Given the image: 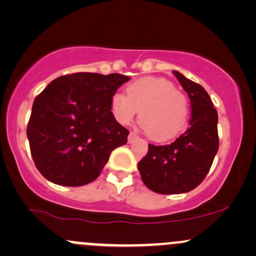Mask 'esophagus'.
Wrapping results in <instances>:
<instances>
[{"label": "esophagus", "instance_id": "1", "mask_svg": "<svg viewBox=\"0 0 256 256\" xmlns=\"http://www.w3.org/2000/svg\"><path fill=\"white\" fill-rule=\"evenodd\" d=\"M138 138V134H135V132H132V131H131L130 134H128V142H134V141H136Z\"/></svg>", "mask_w": 256, "mask_h": 256}]
</instances>
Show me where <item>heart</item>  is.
I'll return each instance as SVG.
<instances>
[{
    "instance_id": "b5f03b06",
    "label": "heart",
    "mask_w": 256,
    "mask_h": 256,
    "mask_svg": "<svg viewBox=\"0 0 256 256\" xmlns=\"http://www.w3.org/2000/svg\"><path fill=\"white\" fill-rule=\"evenodd\" d=\"M112 110L122 125H128L140 110L141 128L156 140L164 141L184 130L188 99L170 80L147 76L131 82L126 95L114 94Z\"/></svg>"
}]
</instances>
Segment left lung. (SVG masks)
Here are the masks:
<instances>
[{
  "label": "left lung",
  "mask_w": 256,
  "mask_h": 256,
  "mask_svg": "<svg viewBox=\"0 0 256 256\" xmlns=\"http://www.w3.org/2000/svg\"><path fill=\"white\" fill-rule=\"evenodd\" d=\"M190 100V128L174 142L148 144L138 164L144 186L160 194L190 192L202 183L218 152V114L208 92L197 82L174 70Z\"/></svg>",
  "instance_id": "obj_1"
}]
</instances>
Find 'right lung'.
<instances>
[{
    "mask_svg": "<svg viewBox=\"0 0 256 256\" xmlns=\"http://www.w3.org/2000/svg\"><path fill=\"white\" fill-rule=\"evenodd\" d=\"M130 78L73 73L49 82L33 102L27 138L36 167L59 186L79 187L99 177L128 130L112 112V98Z\"/></svg>",
    "mask_w": 256,
    "mask_h": 256,
    "instance_id": "1",
    "label": "right lung"
}]
</instances>
